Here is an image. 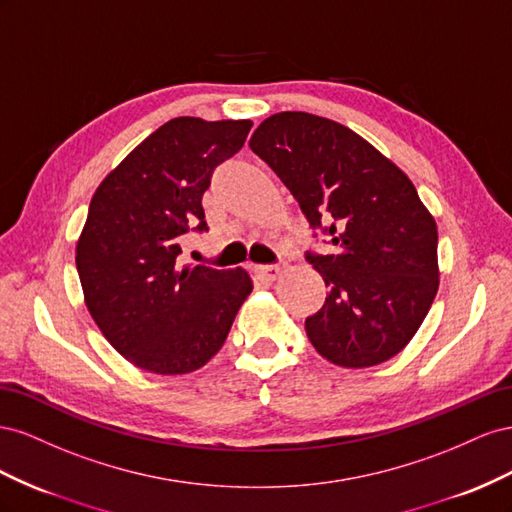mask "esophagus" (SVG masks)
I'll list each match as a JSON object with an SVG mask.
<instances>
[{
    "instance_id": "34e87169",
    "label": "esophagus",
    "mask_w": 512,
    "mask_h": 512,
    "mask_svg": "<svg viewBox=\"0 0 512 512\" xmlns=\"http://www.w3.org/2000/svg\"><path fill=\"white\" fill-rule=\"evenodd\" d=\"M255 272L264 276V279H268V281H276L281 276L283 268L281 266H257Z\"/></svg>"
}]
</instances>
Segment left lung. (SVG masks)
I'll return each instance as SVG.
<instances>
[{"mask_svg":"<svg viewBox=\"0 0 512 512\" xmlns=\"http://www.w3.org/2000/svg\"><path fill=\"white\" fill-rule=\"evenodd\" d=\"M248 145L334 246L306 253L330 289L304 321L313 347L347 369L397 356L440 285L437 225L412 180L354 130L304 111L270 115Z\"/></svg>","mask_w":512,"mask_h":512,"instance_id":"8db88e82","label":"left lung"}]
</instances>
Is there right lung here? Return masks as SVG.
I'll return each instance as SVG.
<instances>
[{"instance_id": "obj_1", "label": "right lung", "mask_w": 512, "mask_h": 512, "mask_svg": "<svg viewBox=\"0 0 512 512\" xmlns=\"http://www.w3.org/2000/svg\"><path fill=\"white\" fill-rule=\"evenodd\" d=\"M251 120L173 118L100 182L77 242L87 311L139 369L182 375L223 347L253 291L246 270L180 266L182 236L206 231L201 197Z\"/></svg>"}]
</instances>
